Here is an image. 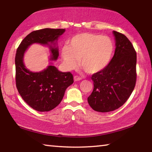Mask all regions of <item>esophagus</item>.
<instances>
[{
    "mask_svg": "<svg viewBox=\"0 0 152 152\" xmlns=\"http://www.w3.org/2000/svg\"><path fill=\"white\" fill-rule=\"evenodd\" d=\"M74 81L76 82V81L80 80H82V78H81V77L78 76H75L74 77Z\"/></svg>",
    "mask_w": 152,
    "mask_h": 152,
    "instance_id": "esophagus-1",
    "label": "esophagus"
}]
</instances>
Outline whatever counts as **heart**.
<instances>
[{
    "label": "heart",
    "mask_w": 152,
    "mask_h": 152,
    "mask_svg": "<svg viewBox=\"0 0 152 152\" xmlns=\"http://www.w3.org/2000/svg\"><path fill=\"white\" fill-rule=\"evenodd\" d=\"M114 45L107 36L81 33L72 38L70 46H64L61 54L65 67L72 70L78 64L88 73H96L106 68L111 60Z\"/></svg>",
    "instance_id": "b5f03b06"
}]
</instances>
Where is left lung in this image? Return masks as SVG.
<instances>
[{
	"instance_id": "left-lung-1",
	"label": "left lung",
	"mask_w": 152,
	"mask_h": 152,
	"mask_svg": "<svg viewBox=\"0 0 152 152\" xmlns=\"http://www.w3.org/2000/svg\"><path fill=\"white\" fill-rule=\"evenodd\" d=\"M113 34L115 40L114 56L106 68L91 77L94 89L88 102L99 112H112L122 106L136 82V52L125 35L116 31Z\"/></svg>"
}]
</instances>
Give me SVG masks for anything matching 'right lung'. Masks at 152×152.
Wrapping results in <instances>:
<instances>
[{"instance_id": "add662e5", "label": "right lung", "mask_w": 152, "mask_h": 152, "mask_svg": "<svg viewBox=\"0 0 152 152\" xmlns=\"http://www.w3.org/2000/svg\"><path fill=\"white\" fill-rule=\"evenodd\" d=\"M65 29L44 28L30 32L22 41L15 56L16 86L24 102L38 112L50 111L58 105L66 88L73 84L70 72H62L52 64L39 72H32L24 64V54L30 45H47L51 60H57L59 52L56 42Z\"/></svg>"}]
</instances>
